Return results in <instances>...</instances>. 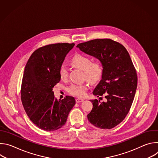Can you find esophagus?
<instances>
[{"instance_id": "obj_1", "label": "esophagus", "mask_w": 158, "mask_h": 158, "mask_svg": "<svg viewBox=\"0 0 158 158\" xmlns=\"http://www.w3.org/2000/svg\"><path fill=\"white\" fill-rule=\"evenodd\" d=\"M76 101L77 103H79V102H81L82 101H84V99H81V98H77L76 99Z\"/></svg>"}]
</instances>
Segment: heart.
I'll return each mask as SVG.
<instances>
[{
    "mask_svg": "<svg viewBox=\"0 0 158 158\" xmlns=\"http://www.w3.org/2000/svg\"><path fill=\"white\" fill-rule=\"evenodd\" d=\"M72 64L77 68L84 71V77L90 82L94 83L98 81L103 73V66L99 59L93 60L87 56L77 54L71 60ZM60 77L62 80H66L68 77V67L65 64H61L59 71ZM89 89L87 83L73 84L67 89L68 93L74 96L83 98L87 94Z\"/></svg>",
    "mask_w": 158,
    "mask_h": 158,
    "instance_id": "1",
    "label": "heart"
}]
</instances>
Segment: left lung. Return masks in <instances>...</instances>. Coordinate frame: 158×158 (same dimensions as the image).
Here are the masks:
<instances>
[{"mask_svg":"<svg viewBox=\"0 0 158 158\" xmlns=\"http://www.w3.org/2000/svg\"><path fill=\"white\" fill-rule=\"evenodd\" d=\"M77 48L100 60L103 66L102 79L93 93L105 95L107 101L91 100L93 107L88 120L101 129L113 128L128 114L136 91L137 73L130 56L122 44L110 39L91 40Z\"/></svg>","mask_w":158,"mask_h":158,"instance_id":"8db88e82","label":"left lung"}]
</instances>
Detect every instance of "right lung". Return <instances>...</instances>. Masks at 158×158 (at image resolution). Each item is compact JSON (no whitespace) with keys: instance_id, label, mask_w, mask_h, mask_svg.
Returning <instances> with one entry per match:
<instances>
[{"instance_id":"right-lung-1","label":"right lung","mask_w":158,"mask_h":158,"mask_svg":"<svg viewBox=\"0 0 158 158\" xmlns=\"http://www.w3.org/2000/svg\"><path fill=\"white\" fill-rule=\"evenodd\" d=\"M74 44L58 43L41 47L29 59L21 85V101L30 120L39 128L53 131L66 123L75 99L54 97L53 87L59 82V71Z\"/></svg>"}]
</instances>
